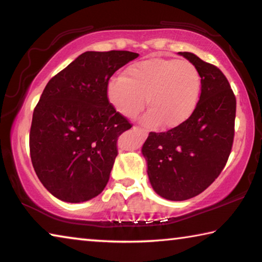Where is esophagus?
I'll return each mask as SVG.
<instances>
[{
	"instance_id": "34e87169",
	"label": "esophagus",
	"mask_w": 262,
	"mask_h": 262,
	"mask_svg": "<svg viewBox=\"0 0 262 262\" xmlns=\"http://www.w3.org/2000/svg\"><path fill=\"white\" fill-rule=\"evenodd\" d=\"M134 130H136V132H139L140 134L143 136V137H147L148 136V130L147 129H143V128H141V127H137V126H135L134 127Z\"/></svg>"
}]
</instances>
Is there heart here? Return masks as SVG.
<instances>
[{
  "instance_id": "1",
  "label": "heart",
  "mask_w": 262,
  "mask_h": 262,
  "mask_svg": "<svg viewBox=\"0 0 262 262\" xmlns=\"http://www.w3.org/2000/svg\"><path fill=\"white\" fill-rule=\"evenodd\" d=\"M202 77L196 66L187 60L154 59L136 62L123 76L110 79L106 96L119 114L133 119L144 108L143 121L172 129L192 117L200 101Z\"/></svg>"
}]
</instances>
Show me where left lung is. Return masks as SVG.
<instances>
[{
	"label": "left lung",
	"instance_id": "obj_1",
	"mask_svg": "<svg viewBox=\"0 0 262 262\" xmlns=\"http://www.w3.org/2000/svg\"><path fill=\"white\" fill-rule=\"evenodd\" d=\"M178 54L201 74L200 101L187 121L167 132H150L142 147L152 188L171 201L196 196L221 174L232 149L236 119V97L224 74L193 53Z\"/></svg>",
	"mask_w": 262,
	"mask_h": 262
}]
</instances>
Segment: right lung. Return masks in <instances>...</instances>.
I'll list each match as a JSON object with an SVG mask.
<instances>
[{
  "instance_id": "add662e5",
  "label": "right lung",
  "mask_w": 262,
  "mask_h": 262,
  "mask_svg": "<svg viewBox=\"0 0 262 262\" xmlns=\"http://www.w3.org/2000/svg\"><path fill=\"white\" fill-rule=\"evenodd\" d=\"M137 53L85 52L50 79L33 111L30 155L39 180L66 202H84L107 185L118 137L132 128L110 104L112 75Z\"/></svg>"
}]
</instances>
